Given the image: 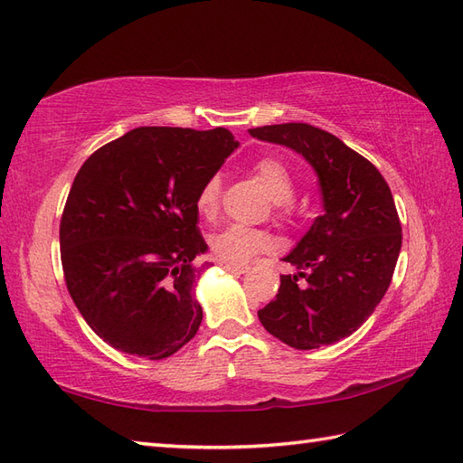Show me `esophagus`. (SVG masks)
<instances>
[{"instance_id": "1", "label": "esophagus", "mask_w": 463, "mask_h": 463, "mask_svg": "<svg viewBox=\"0 0 463 463\" xmlns=\"http://www.w3.org/2000/svg\"><path fill=\"white\" fill-rule=\"evenodd\" d=\"M220 265L225 271H232V273H248L250 271L248 265H238V263H230V261H220Z\"/></svg>"}]
</instances>
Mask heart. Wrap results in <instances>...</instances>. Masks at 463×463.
<instances>
[{"instance_id":"1","label":"heart","mask_w":463,"mask_h":463,"mask_svg":"<svg viewBox=\"0 0 463 463\" xmlns=\"http://www.w3.org/2000/svg\"><path fill=\"white\" fill-rule=\"evenodd\" d=\"M253 174L261 182L267 196L275 203H287L295 194L293 178L285 164L277 158H261L253 164ZM222 196V180L220 176H212L202 184L196 196V208L205 218L212 215L220 208ZM210 245L213 253L230 263H245L255 255L267 251L273 245L271 238L261 230L245 228V225H228L212 235Z\"/></svg>"}]
</instances>
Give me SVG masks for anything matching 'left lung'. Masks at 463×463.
<instances>
[{
	"label": "left lung",
	"instance_id": "obj_1",
	"mask_svg": "<svg viewBox=\"0 0 463 463\" xmlns=\"http://www.w3.org/2000/svg\"><path fill=\"white\" fill-rule=\"evenodd\" d=\"M250 135L301 154L317 174L325 210L283 258L297 273L281 275L260 321L299 351L338 343L374 313L392 281L402 248L392 192L371 162L326 130L287 122Z\"/></svg>",
	"mask_w": 463,
	"mask_h": 463
}]
</instances>
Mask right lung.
I'll return each instance as SVG.
<instances>
[{"instance_id": "right-lung-1", "label": "right lung", "mask_w": 463, "mask_h": 463, "mask_svg": "<svg viewBox=\"0 0 463 463\" xmlns=\"http://www.w3.org/2000/svg\"><path fill=\"white\" fill-rule=\"evenodd\" d=\"M240 145L228 128L140 127L77 172L61 218L65 283L102 341L148 361L198 333L196 283L208 251L196 196Z\"/></svg>"}]
</instances>
